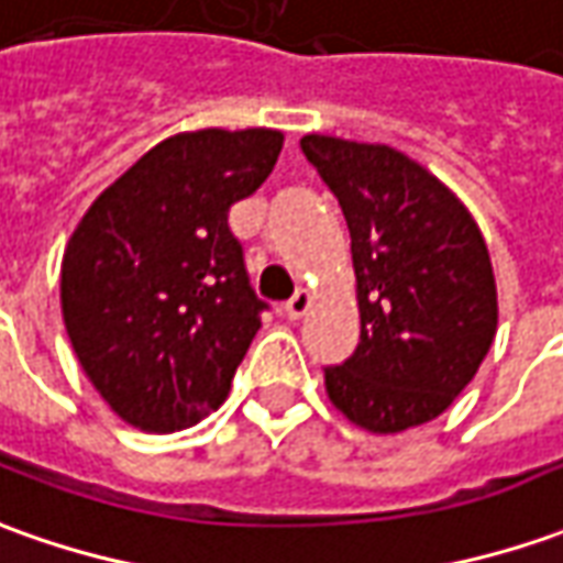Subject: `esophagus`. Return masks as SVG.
<instances>
[{
  "mask_svg": "<svg viewBox=\"0 0 563 563\" xmlns=\"http://www.w3.org/2000/svg\"><path fill=\"white\" fill-rule=\"evenodd\" d=\"M308 308H311V292H308V289H298L296 296L283 305V313H286L289 320H298V317H305V313H308Z\"/></svg>",
  "mask_w": 563,
  "mask_h": 563,
  "instance_id": "1",
  "label": "esophagus"
}]
</instances>
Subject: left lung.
I'll return each instance as SVG.
<instances>
[{
  "instance_id": "8db88e82",
  "label": "left lung",
  "mask_w": 563,
  "mask_h": 563,
  "mask_svg": "<svg viewBox=\"0 0 563 563\" xmlns=\"http://www.w3.org/2000/svg\"><path fill=\"white\" fill-rule=\"evenodd\" d=\"M301 153L345 212L357 274L361 345L323 369L332 407L373 434L426 426L496 335L481 228L450 187L388 144L305 135Z\"/></svg>"
}]
</instances>
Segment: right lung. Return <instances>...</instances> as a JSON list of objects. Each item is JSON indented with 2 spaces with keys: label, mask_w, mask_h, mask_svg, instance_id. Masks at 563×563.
<instances>
[{
  "label": "right lung",
  "mask_w": 563,
  "mask_h": 563,
  "mask_svg": "<svg viewBox=\"0 0 563 563\" xmlns=\"http://www.w3.org/2000/svg\"><path fill=\"white\" fill-rule=\"evenodd\" d=\"M274 129L159 141L76 224L60 311L89 382L129 426L181 431L221 407L267 305L228 212L274 172Z\"/></svg>",
  "instance_id": "obj_1"
}]
</instances>
